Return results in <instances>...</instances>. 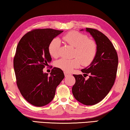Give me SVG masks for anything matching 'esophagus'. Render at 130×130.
<instances>
[{"mask_svg": "<svg viewBox=\"0 0 130 130\" xmlns=\"http://www.w3.org/2000/svg\"><path fill=\"white\" fill-rule=\"evenodd\" d=\"M64 74H65V77H68V76L71 75V74H70V73H68V72H64Z\"/></svg>", "mask_w": 130, "mask_h": 130, "instance_id": "34e87169", "label": "esophagus"}]
</instances>
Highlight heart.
Instances as JSON below:
<instances>
[{
    "instance_id": "b5f03b06",
    "label": "heart",
    "mask_w": 130,
    "mask_h": 130,
    "mask_svg": "<svg viewBox=\"0 0 130 130\" xmlns=\"http://www.w3.org/2000/svg\"><path fill=\"white\" fill-rule=\"evenodd\" d=\"M62 40L65 43L75 47L73 59L61 58L55 63L56 67L65 72H70L74 68L83 65H89L95 58L97 53V45L95 41L88 39L86 35L75 31L68 32L62 37ZM60 42L58 39L54 38L51 41L48 46V51L53 58L58 56Z\"/></svg>"
}]
</instances>
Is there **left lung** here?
I'll return each instance as SVG.
<instances>
[{"label": "left lung", "instance_id": "1", "mask_svg": "<svg viewBox=\"0 0 130 130\" xmlns=\"http://www.w3.org/2000/svg\"><path fill=\"white\" fill-rule=\"evenodd\" d=\"M97 45V53L88 67L81 70L84 76L89 74L85 80L82 74H73L76 83L72 93L76 99L86 105L101 102L115 83L118 70V57L113 44L102 32L94 28H86Z\"/></svg>", "mask_w": 130, "mask_h": 130}]
</instances>
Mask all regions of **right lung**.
<instances>
[{"label": "right lung", "instance_id": "add662e5", "mask_svg": "<svg viewBox=\"0 0 130 130\" xmlns=\"http://www.w3.org/2000/svg\"><path fill=\"white\" fill-rule=\"evenodd\" d=\"M62 30L35 29L24 35L17 47L14 68L18 88L31 104L42 107L53 99L56 88L63 78L62 70L53 68L50 76L43 69L52 61L49 43Z\"/></svg>", "mask_w": 130, "mask_h": 130}]
</instances>
